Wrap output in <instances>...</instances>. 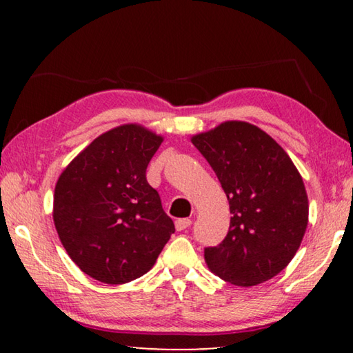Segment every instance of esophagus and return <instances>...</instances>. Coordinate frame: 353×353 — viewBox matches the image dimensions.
Instances as JSON below:
<instances>
[{"label": "esophagus", "instance_id": "esophagus-1", "mask_svg": "<svg viewBox=\"0 0 353 353\" xmlns=\"http://www.w3.org/2000/svg\"><path fill=\"white\" fill-rule=\"evenodd\" d=\"M190 225H191V219H188V218H182V219H177V221H176V229H177L179 232L188 229Z\"/></svg>", "mask_w": 353, "mask_h": 353}]
</instances>
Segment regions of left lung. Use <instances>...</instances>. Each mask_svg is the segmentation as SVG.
Here are the masks:
<instances>
[{
	"label": "left lung",
	"mask_w": 353,
	"mask_h": 353,
	"mask_svg": "<svg viewBox=\"0 0 353 353\" xmlns=\"http://www.w3.org/2000/svg\"><path fill=\"white\" fill-rule=\"evenodd\" d=\"M218 176L230 207V227L205 248L212 272L236 286L266 282L296 255L308 224V198L290 155L265 130L221 123L191 137Z\"/></svg>",
	"instance_id": "1"
}]
</instances>
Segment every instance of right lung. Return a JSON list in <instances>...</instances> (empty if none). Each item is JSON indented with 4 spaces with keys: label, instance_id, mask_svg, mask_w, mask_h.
I'll return each mask as SVG.
<instances>
[{
    "label": "right lung",
    "instance_id": "right-lung-1",
    "mask_svg": "<svg viewBox=\"0 0 353 353\" xmlns=\"http://www.w3.org/2000/svg\"><path fill=\"white\" fill-rule=\"evenodd\" d=\"M162 141L140 124H123L94 139L59 177L56 230L70 259L94 280L121 285L141 277L174 234L146 181Z\"/></svg>",
    "mask_w": 353,
    "mask_h": 353
}]
</instances>
